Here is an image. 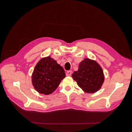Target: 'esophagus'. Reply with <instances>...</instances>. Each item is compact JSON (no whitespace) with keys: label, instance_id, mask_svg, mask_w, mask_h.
Listing matches in <instances>:
<instances>
[{"label":"esophagus","instance_id":"obj_1","mask_svg":"<svg viewBox=\"0 0 132 132\" xmlns=\"http://www.w3.org/2000/svg\"><path fill=\"white\" fill-rule=\"evenodd\" d=\"M71 74H72V71H70V70H68L66 72V75L67 76H70L71 75Z\"/></svg>","mask_w":132,"mask_h":132}]
</instances>
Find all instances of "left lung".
Instances as JSON below:
<instances>
[{"label": "left lung", "mask_w": 132, "mask_h": 132, "mask_svg": "<svg viewBox=\"0 0 132 132\" xmlns=\"http://www.w3.org/2000/svg\"><path fill=\"white\" fill-rule=\"evenodd\" d=\"M72 77L78 86L87 93L98 91L104 81L101 67L96 62L87 58L79 64L78 70L74 71Z\"/></svg>", "instance_id": "1"}]
</instances>
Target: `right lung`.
Returning a JSON list of instances; mask_svg holds the SVG:
<instances>
[{
  "label": "right lung",
  "mask_w": 132,
  "mask_h": 132,
  "mask_svg": "<svg viewBox=\"0 0 132 132\" xmlns=\"http://www.w3.org/2000/svg\"><path fill=\"white\" fill-rule=\"evenodd\" d=\"M65 77V71L50 57L41 59L35 67L32 76L35 89L41 94L48 95L56 89Z\"/></svg>",
  "instance_id": "obj_1"
}]
</instances>
